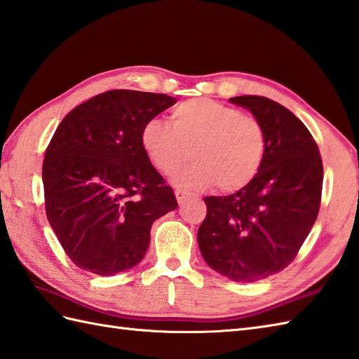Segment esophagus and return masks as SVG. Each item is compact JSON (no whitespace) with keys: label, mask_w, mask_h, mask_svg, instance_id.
<instances>
[{"label":"esophagus","mask_w":359,"mask_h":359,"mask_svg":"<svg viewBox=\"0 0 359 359\" xmlns=\"http://www.w3.org/2000/svg\"><path fill=\"white\" fill-rule=\"evenodd\" d=\"M175 196H177L178 204H184V201L187 200V196H189V192H186V190L178 189V190H175Z\"/></svg>","instance_id":"1"}]
</instances>
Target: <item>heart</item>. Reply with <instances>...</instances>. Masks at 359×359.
Returning <instances> with one entry per match:
<instances>
[{"label": "heart", "mask_w": 359, "mask_h": 359, "mask_svg": "<svg viewBox=\"0 0 359 359\" xmlns=\"http://www.w3.org/2000/svg\"><path fill=\"white\" fill-rule=\"evenodd\" d=\"M147 161L172 175L192 156L195 163L175 175L178 187L235 194L258 177L267 154V133L257 116L210 98L182 101L170 124L150 118L140 130Z\"/></svg>", "instance_id": "1"}]
</instances>
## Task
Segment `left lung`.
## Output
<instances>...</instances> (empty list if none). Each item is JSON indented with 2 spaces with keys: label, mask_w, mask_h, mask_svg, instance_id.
Masks as SVG:
<instances>
[{
  "label": "left lung",
  "mask_w": 359,
  "mask_h": 359,
  "mask_svg": "<svg viewBox=\"0 0 359 359\" xmlns=\"http://www.w3.org/2000/svg\"><path fill=\"white\" fill-rule=\"evenodd\" d=\"M230 101L264 126L267 154L252 184L227 196L204 198L207 215L198 244L218 273L253 283L297 258L320 212L323 159L312 133L280 102L258 95Z\"/></svg>",
  "instance_id": "1"
}]
</instances>
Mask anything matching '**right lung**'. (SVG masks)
I'll list each match as a JSON object with an SVG mask.
<instances>
[{
  "label": "right lung",
  "instance_id": "1",
  "mask_svg": "<svg viewBox=\"0 0 359 359\" xmlns=\"http://www.w3.org/2000/svg\"><path fill=\"white\" fill-rule=\"evenodd\" d=\"M164 93L107 90L65 116L46 149V215L75 266L97 275L144 258L152 224L178 207L140 146L142 124L175 104Z\"/></svg>",
  "mask_w": 359,
  "mask_h": 359
}]
</instances>
